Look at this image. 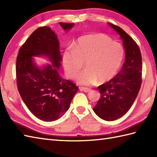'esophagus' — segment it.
Masks as SVG:
<instances>
[{
  "mask_svg": "<svg viewBox=\"0 0 157 157\" xmlns=\"http://www.w3.org/2000/svg\"><path fill=\"white\" fill-rule=\"evenodd\" d=\"M81 91H84V92H90L91 91V89H90L88 88H84V87H81L79 88Z\"/></svg>",
  "mask_w": 157,
  "mask_h": 157,
  "instance_id": "obj_1",
  "label": "esophagus"
}]
</instances>
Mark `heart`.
I'll return each instance as SVG.
<instances>
[{
  "label": "heart",
  "instance_id": "1",
  "mask_svg": "<svg viewBox=\"0 0 157 157\" xmlns=\"http://www.w3.org/2000/svg\"><path fill=\"white\" fill-rule=\"evenodd\" d=\"M124 49L106 34L97 33L80 36L62 53V64L66 76L74 79L83 67L86 69L77 77L79 85L90 86L97 80L104 84L111 80L121 67Z\"/></svg>",
  "mask_w": 157,
  "mask_h": 157
}]
</instances>
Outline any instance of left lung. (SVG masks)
Listing matches in <instances>:
<instances>
[{"label":"left lung","mask_w":157,"mask_h":157,"mask_svg":"<svg viewBox=\"0 0 157 157\" xmlns=\"http://www.w3.org/2000/svg\"><path fill=\"white\" fill-rule=\"evenodd\" d=\"M109 25L123 40L125 62L115 78L98 86L101 97L93 110L100 118L114 121L129 111L137 97L142 84V55L138 44L123 29Z\"/></svg>","instance_id":"8db88e82"}]
</instances>
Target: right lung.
I'll return each instance as SVG.
<instances>
[{
	"label": "right lung",
	"mask_w": 157,
	"mask_h": 157,
	"mask_svg": "<svg viewBox=\"0 0 157 157\" xmlns=\"http://www.w3.org/2000/svg\"><path fill=\"white\" fill-rule=\"evenodd\" d=\"M65 32L74 23H60ZM34 56H44L52 63L38 67ZM62 56L57 36L48 26L32 33L20 48L16 61L17 84L29 111L45 121L59 119L69 109L78 88L60 76Z\"/></svg>",
	"instance_id": "1"
}]
</instances>
